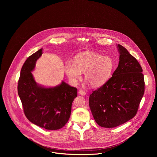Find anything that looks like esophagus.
Masks as SVG:
<instances>
[{"mask_svg": "<svg viewBox=\"0 0 157 157\" xmlns=\"http://www.w3.org/2000/svg\"><path fill=\"white\" fill-rule=\"evenodd\" d=\"M78 94L82 95H86V92L83 90H78Z\"/></svg>", "mask_w": 157, "mask_h": 157, "instance_id": "esophagus-1", "label": "esophagus"}]
</instances>
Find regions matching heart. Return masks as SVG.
I'll return each mask as SVG.
<instances>
[{
	"label": "heart",
	"instance_id": "heart-1",
	"mask_svg": "<svg viewBox=\"0 0 157 157\" xmlns=\"http://www.w3.org/2000/svg\"><path fill=\"white\" fill-rule=\"evenodd\" d=\"M115 67L112 58L94 52H85L77 54L72 60L66 62L64 70L74 84L81 78L82 73L85 72V80L94 87L103 85L111 77Z\"/></svg>",
	"mask_w": 157,
	"mask_h": 157
}]
</instances>
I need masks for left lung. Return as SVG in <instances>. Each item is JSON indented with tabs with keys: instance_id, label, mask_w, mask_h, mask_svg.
Wrapping results in <instances>:
<instances>
[{
	"instance_id": "8db88e82",
	"label": "left lung",
	"mask_w": 157,
	"mask_h": 157,
	"mask_svg": "<svg viewBox=\"0 0 157 157\" xmlns=\"http://www.w3.org/2000/svg\"><path fill=\"white\" fill-rule=\"evenodd\" d=\"M118 66L112 76L90 95L89 105L96 123L115 128L134 118L144 92L143 69L137 60L123 46Z\"/></svg>"
}]
</instances>
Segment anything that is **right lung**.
<instances>
[{"label": "right lung", "mask_w": 157, "mask_h": 157, "mask_svg": "<svg viewBox=\"0 0 157 157\" xmlns=\"http://www.w3.org/2000/svg\"><path fill=\"white\" fill-rule=\"evenodd\" d=\"M43 49L30 56L25 62L18 81L17 91L26 118L33 124L48 130H57L67 122L72 103L77 96V90L65 82L54 88L38 85L31 71Z\"/></svg>", "instance_id": "1"}]
</instances>
